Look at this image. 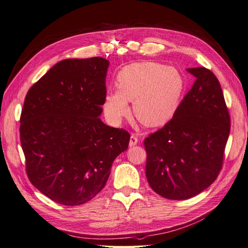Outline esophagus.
I'll use <instances>...</instances> for the list:
<instances>
[{"label":"esophagus","mask_w":248,"mask_h":248,"mask_svg":"<svg viewBox=\"0 0 248 248\" xmlns=\"http://www.w3.org/2000/svg\"><path fill=\"white\" fill-rule=\"evenodd\" d=\"M137 144H138V136H137V134L132 133L131 137H130V140H129V146L133 147V146H136Z\"/></svg>","instance_id":"obj_1"}]
</instances>
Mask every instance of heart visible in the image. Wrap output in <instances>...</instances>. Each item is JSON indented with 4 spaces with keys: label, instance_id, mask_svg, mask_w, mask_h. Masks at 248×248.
<instances>
[{
    "label": "heart",
    "instance_id": "heart-1",
    "mask_svg": "<svg viewBox=\"0 0 248 248\" xmlns=\"http://www.w3.org/2000/svg\"><path fill=\"white\" fill-rule=\"evenodd\" d=\"M183 88V78L175 68L153 62L132 63L118 73L117 89L104 95V112L109 121L119 123L129 115L130 101L142 125L161 126L175 115Z\"/></svg>",
    "mask_w": 248,
    "mask_h": 248
}]
</instances>
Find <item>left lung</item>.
<instances>
[{
	"label": "left lung",
	"instance_id": "left-lung-1",
	"mask_svg": "<svg viewBox=\"0 0 248 248\" xmlns=\"http://www.w3.org/2000/svg\"><path fill=\"white\" fill-rule=\"evenodd\" d=\"M161 129L145 139L146 176L159 196L190 199L211 185L222 167L231 120L217 78L205 67Z\"/></svg>",
	"mask_w": 248,
	"mask_h": 248
}]
</instances>
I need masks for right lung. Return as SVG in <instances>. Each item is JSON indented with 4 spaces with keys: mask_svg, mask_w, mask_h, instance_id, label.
<instances>
[{
    "mask_svg": "<svg viewBox=\"0 0 248 248\" xmlns=\"http://www.w3.org/2000/svg\"><path fill=\"white\" fill-rule=\"evenodd\" d=\"M109 62L66 59L34 84L20 116V142L29 180L50 200L78 206L102 190L130 134L104 124Z\"/></svg>",
    "mask_w": 248,
    "mask_h": 248,
    "instance_id": "1",
    "label": "right lung"
}]
</instances>
